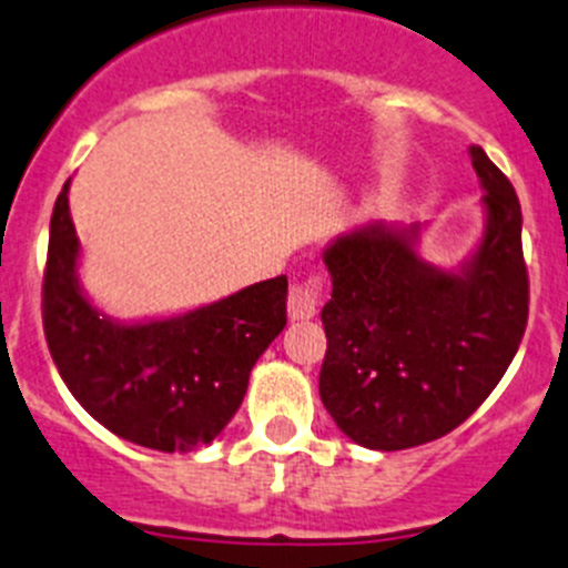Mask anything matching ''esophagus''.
I'll list each match as a JSON object with an SVG mask.
<instances>
[{"instance_id": "obj_1", "label": "esophagus", "mask_w": 568, "mask_h": 568, "mask_svg": "<svg viewBox=\"0 0 568 568\" xmlns=\"http://www.w3.org/2000/svg\"><path fill=\"white\" fill-rule=\"evenodd\" d=\"M321 300H324V280L311 274L307 280H296L288 291V316L294 321L313 318L318 313Z\"/></svg>"}]
</instances>
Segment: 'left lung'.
<instances>
[{
	"label": "left lung",
	"instance_id": "8db88e82",
	"mask_svg": "<svg viewBox=\"0 0 568 568\" xmlns=\"http://www.w3.org/2000/svg\"><path fill=\"white\" fill-rule=\"evenodd\" d=\"M486 189V233L462 274L412 250L417 227L371 225L324 252L332 300L318 393L346 437L404 450L462 426L503 379L528 326L523 209L484 148H469Z\"/></svg>",
	"mask_w": 568,
	"mask_h": 568
}]
</instances>
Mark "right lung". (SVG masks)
<instances>
[{"instance_id":"obj_1","label":"right lung","mask_w":568,"mask_h":568,"mask_svg":"<svg viewBox=\"0 0 568 568\" xmlns=\"http://www.w3.org/2000/svg\"><path fill=\"white\" fill-rule=\"evenodd\" d=\"M65 181L49 227L43 332L73 398L118 437L151 450L209 445L247 393L250 371L285 326V274L183 316L114 324L77 280Z\"/></svg>"}]
</instances>
